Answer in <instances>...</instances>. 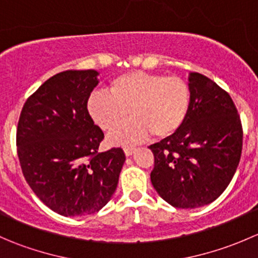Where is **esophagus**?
<instances>
[{"instance_id":"34e87169","label":"esophagus","mask_w":258,"mask_h":258,"mask_svg":"<svg viewBox=\"0 0 258 258\" xmlns=\"http://www.w3.org/2000/svg\"><path fill=\"white\" fill-rule=\"evenodd\" d=\"M123 151H124V155L131 156L132 153H135V151H136V147H134V146H127V147L123 148Z\"/></svg>"}]
</instances>
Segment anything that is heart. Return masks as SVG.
I'll return each mask as SVG.
<instances>
[{
    "label": "heart",
    "instance_id": "b5f03b06",
    "mask_svg": "<svg viewBox=\"0 0 258 258\" xmlns=\"http://www.w3.org/2000/svg\"><path fill=\"white\" fill-rule=\"evenodd\" d=\"M108 93H93L87 102L88 113L106 132L112 144L139 142L148 135L167 139L181 130L191 106V92L183 80L160 74L128 72L117 76L107 87Z\"/></svg>",
    "mask_w": 258,
    "mask_h": 258
}]
</instances>
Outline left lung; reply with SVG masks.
I'll return each instance as SVG.
<instances>
[{
	"label": "left lung",
	"mask_w": 258,
	"mask_h": 258,
	"mask_svg": "<svg viewBox=\"0 0 258 258\" xmlns=\"http://www.w3.org/2000/svg\"><path fill=\"white\" fill-rule=\"evenodd\" d=\"M191 106L173 136L151 145V182L168 204L196 209L215 201L237 170L243 130L231 96L201 74L189 75Z\"/></svg>",
	"instance_id": "1"
}]
</instances>
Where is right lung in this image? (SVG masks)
Wrapping results in <instances>:
<instances>
[{
    "instance_id": "add662e5",
    "label": "right lung",
    "mask_w": 258,
    "mask_h": 258,
    "mask_svg": "<svg viewBox=\"0 0 258 258\" xmlns=\"http://www.w3.org/2000/svg\"><path fill=\"white\" fill-rule=\"evenodd\" d=\"M97 75L95 70L54 75L27 98L18 119L23 176L46 206L66 217L102 209L126 160L121 147L98 152L105 135L87 110Z\"/></svg>"
}]
</instances>
